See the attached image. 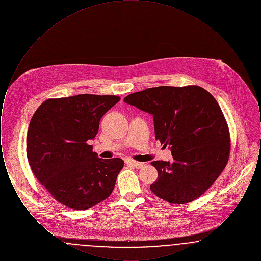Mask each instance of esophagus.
Returning <instances> with one entry per match:
<instances>
[{
    "instance_id": "1",
    "label": "esophagus",
    "mask_w": 261,
    "mask_h": 261,
    "mask_svg": "<svg viewBox=\"0 0 261 261\" xmlns=\"http://www.w3.org/2000/svg\"><path fill=\"white\" fill-rule=\"evenodd\" d=\"M125 163L127 164V165H130V166H132V167H135V168H138V169H140V168H142L144 165H145V163H143V162H137L135 161H132V160H127Z\"/></svg>"
}]
</instances>
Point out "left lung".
Listing matches in <instances>:
<instances>
[{"label": "left lung", "mask_w": 261, "mask_h": 261, "mask_svg": "<svg viewBox=\"0 0 261 261\" xmlns=\"http://www.w3.org/2000/svg\"><path fill=\"white\" fill-rule=\"evenodd\" d=\"M124 102L152 115L155 139L173 156L172 162H151L159 173L151 192L177 204L198 199L223 171L230 153L216 99L199 86H161L128 95Z\"/></svg>", "instance_id": "left-lung-1"}]
</instances>
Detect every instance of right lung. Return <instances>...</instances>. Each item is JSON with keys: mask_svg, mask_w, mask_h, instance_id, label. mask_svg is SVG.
<instances>
[{"mask_svg": "<svg viewBox=\"0 0 261 261\" xmlns=\"http://www.w3.org/2000/svg\"><path fill=\"white\" fill-rule=\"evenodd\" d=\"M117 96L82 94L45 100L33 114L26 153L38 181L63 205L83 211L110 197L124 162L99 159L89 140Z\"/></svg>", "mask_w": 261, "mask_h": 261, "instance_id": "right-lung-1", "label": "right lung"}]
</instances>
